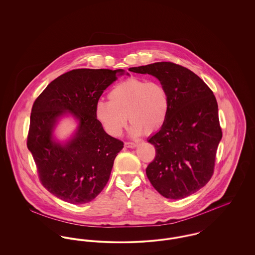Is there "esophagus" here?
<instances>
[{"mask_svg":"<svg viewBox=\"0 0 255 255\" xmlns=\"http://www.w3.org/2000/svg\"><path fill=\"white\" fill-rule=\"evenodd\" d=\"M125 147H128V148H135L137 145H138V142H133V141H126L124 143Z\"/></svg>","mask_w":255,"mask_h":255,"instance_id":"esophagus-1","label":"esophagus"}]
</instances>
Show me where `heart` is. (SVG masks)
<instances>
[{
	"mask_svg": "<svg viewBox=\"0 0 255 255\" xmlns=\"http://www.w3.org/2000/svg\"><path fill=\"white\" fill-rule=\"evenodd\" d=\"M110 100H99L95 114L106 132L119 136L129 118L130 134H152L165 123L170 111V95L159 81L130 77L121 81L110 93Z\"/></svg>",
	"mask_w": 255,
	"mask_h": 255,
	"instance_id": "heart-1",
	"label": "heart"
}]
</instances>
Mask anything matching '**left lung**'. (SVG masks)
Instances as JSON below:
<instances>
[{
    "instance_id": "1",
    "label": "left lung",
    "mask_w": 255,
    "mask_h": 255,
    "mask_svg": "<svg viewBox=\"0 0 255 255\" xmlns=\"http://www.w3.org/2000/svg\"><path fill=\"white\" fill-rule=\"evenodd\" d=\"M129 70L156 77L170 95L168 117L148 139L155 147V157L146 167V176L164 198L191 196L208 183L214 172L222 139L216 98L197 74L170 61Z\"/></svg>"
}]
</instances>
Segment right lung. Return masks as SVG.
<instances>
[{
    "mask_svg": "<svg viewBox=\"0 0 255 255\" xmlns=\"http://www.w3.org/2000/svg\"><path fill=\"white\" fill-rule=\"evenodd\" d=\"M123 69H73L52 81L35 100L27 147L41 184L55 197L73 204L96 198L106 187L123 141L108 135L95 114L96 103ZM72 114L80 121L71 140L54 141L57 119Z\"/></svg>",
    "mask_w": 255,
    "mask_h": 255,
    "instance_id": "obj_1",
    "label": "right lung"
}]
</instances>
